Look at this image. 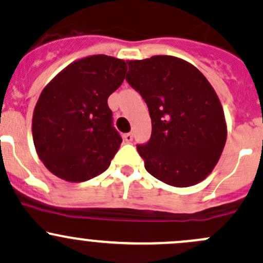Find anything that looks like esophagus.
Wrapping results in <instances>:
<instances>
[{
	"mask_svg": "<svg viewBox=\"0 0 263 263\" xmlns=\"http://www.w3.org/2000/svg\"><path fill=\"white\" fill-rule=\"evenodd\" d=\"M123 139H124V141H126V142H131L132 139H134V135H132L131 132H129V134H124Z\"/></svg>",
	"mask_w": 263,
	"mask_h": 263,
	"instance_id": "obj_1",
	"label": "esophagus"
}]
</instances>
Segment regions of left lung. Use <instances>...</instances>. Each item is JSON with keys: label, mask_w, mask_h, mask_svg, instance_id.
I'll list each match as a JSON object with an SVG mask.
<instances>
[{"label": "left lung", "mask_w": 263, "mask_h": 263, "mask_svg": "<svg viewBox=\"0 0 263 263\" xmlns=\"http://www.w3.org/2000/svg\"><path fill=\"white\" fill-rule=\"evenodd\" d=\"M127 63L126 80L144 98L153 126L147 144L137 145L146 171L174 187L202 182L219 161L228 134L214 87L192 63L173 55Z\"/></svg>", "instance_id": "left-lung-1"}]
</instances>
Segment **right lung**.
I'll list each match as a JSON object with an SVG mask.
<instances>
[{
    "instance_id": "obj_1",
    "label": "right lung",
    "mask_w": 263,
    "mask_h": 263,
    "mask_svg": "<svg viewBox=\"0 0 263 263\" xmlns=\"http://www.w3.org/2000/svg\"><path fill=\"white\" fill-rule=\"evenodd\" d=\"M123 60L87 55L70 63L41 92L33 113L34 146L58 178L79 183L107 171L122 137L108 98L124 80Z\"/></svg>"
}]
</instances>
